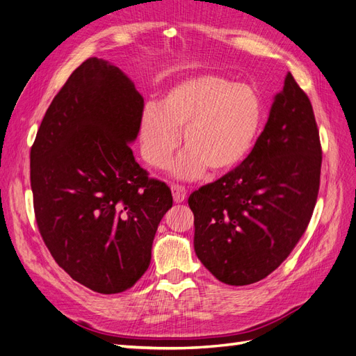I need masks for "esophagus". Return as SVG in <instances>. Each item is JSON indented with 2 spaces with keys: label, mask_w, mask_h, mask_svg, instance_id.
I'll use <instances>...</instances> for the list:
<instances>
[{
  "label": "esophagus",
  "mask_w": 356,
  "mask_h": 356,
  "mask_svg": "<svg viewBox=\"0 0 356 356\" xmlns=\"http://www.w3.org/2000/svg\"><path fill=\"white\" fill-rule=\"evenodd\" d=\"M172 196H174V200L177 203L184 202L187 199V190H186V187L174 184V186H172Z\"/></svg>",
  "instance_id": "1"
}]
</instances>
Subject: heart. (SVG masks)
<instances>
[{"label": "heart", "mask_w": 356, "mask_h": 356, "mask_svg": "<svg viewBox=\"0 0 356 356\" xmlns=\"http://www.w3.org/2000/svg\"><path fill=\"white\" fill-rule=\"evenodd\" d=\"M263 122V104L246 84L202 74L169 89L159 106L148 104L139 122L141 154L149 166L165 169L182 143L187 148L174 166L182 179L204 169L225 172L251 153Z\"/></svg>", "instance_id": "b5f03b06"}]
</instances>
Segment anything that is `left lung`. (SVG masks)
I'll use <instances>...</instances> for the list:
<instances>
[{"mask_svg":"<svg viewBox=\"0 0 356 356\" xmlns=\"http://www.w3.org/2000/svg\"><path fill=\"white\" fill-rule=\"evenodd\" d=\"M321 163L314 108L288 72L252 152L188 197L202 264L218 281L236 286L276 270L307 229Z\"/></svg>","mask_w":356,"mask_h":356,"instance_id":"1","label":"left lung"}]
</instances>
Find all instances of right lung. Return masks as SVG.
I'll return each mask as SVG.
<instances>
[{
	"label": "right lung",
	"mask_w": 356,
	"mask_h": 356,
	"mask_svg": "<svg viewBox=\"0 0 356 356\" xmlns=\"http://www.w3.org/2000/svg\"><path fill=\"white\" fill-rule=\"evenodd\" d=\"M144 99L122 70L89 58L53 98L31 147L42 241L74 281L101 294L136 284L149 266L170 188L136 163Z\"/></svg>",
	"instance_id": "add662e5"
}]
</instances>
